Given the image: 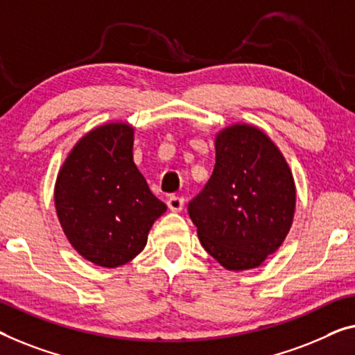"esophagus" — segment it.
I'll return each mask as SVG.
<instances>
[{
    "instance_id": "1",
    "label": "esophagus",
    "mask_w": 355,
    "mask_h": 355,
    "mask_svg": "<svg viewBox=\"0 0 355 355\" xmlns=\"http://www.w3.org/2000/svg\"><path fill=\"white\" fill-rule=\"evenodd\" d=\"M167 207L172 211H182L184 207V198H182V196H171L167 199Z\"/></svg>"
}]
</instances>
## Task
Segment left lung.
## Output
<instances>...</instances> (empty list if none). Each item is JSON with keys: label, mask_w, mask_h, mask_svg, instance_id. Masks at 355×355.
Listing matches in <instances>:
<instances>
[{"label": "left lung", "mask_w": 355, "mask_h": 355, "mask_svg": "<svg viewBox=\"0 0 355 355\" xmlns=\"http://www.w3.org/2000/svg\"><path fill=\"white\" fill-rule=\"evenodd\" d=\"M295 205L282 153L261 129L237 123L216 134L214 172L188 214L205 250L228 271H245L282 245Z\"/></svg>", "instance_id": "1"}]
</instances>
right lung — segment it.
Here are the masks:
<instances>
[{"mask_svg": "<svg viewBox=\"0 0 355 355\" xmlns=\"http://www.w3.org/2000/svg\"><path fill=\"white\" fill-rule=\"evenodd\" d=\"M132 148L129 123L95 127L73 146L55 180V211L68 242L102 268L134 260L167 210L137 168Z\"/></svg>", "mask_w": 355, "mask_h": 355, "instance_id": "1", "label": "right lung"}]
</instances>
